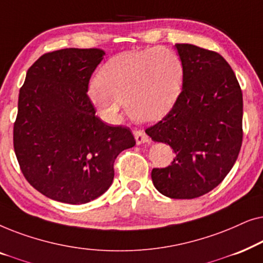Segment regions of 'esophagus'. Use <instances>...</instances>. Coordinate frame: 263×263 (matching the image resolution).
Masks as SVG:
<instances>
[{"mask_svg": "<svg viewBox=\"0 0 263 263\" xmlns=\"http://www.w3.org/2000/svg\"><path fill=\"white\" fill-rule=\"evenodd\" d=\"M134 136H135L136 143H138V145H142V143L149 141L148 135H147L146 133L142 132V130H135L134 132Z\"/></svg>", "mask_w": 263, "mask_h": 263, "instance_id": "obj_1", "label": "esophagus"}]
</instances>
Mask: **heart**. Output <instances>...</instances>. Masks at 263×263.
I'll list each match as a JSON object with an SVG mask.
<instances>
[{
    "label": "heart",
    "mask_w": 263,
    "mask_h": 263,
    "mask_svg": "<svg viewBox=\"0 0 263 263\" xmlns=\"http://www.w3.org/2000/svg\"><path fill=\"white\" fill-rule=\"evenodd\" d=\"M183 63L175 51L154 48L117 55L104 64L89 86L92 103L109 122H117L124 103L138 122H153L171 109L183 84Z\"/></svg>",
    "instance_id": "b5f03b06"
}]
</instances>
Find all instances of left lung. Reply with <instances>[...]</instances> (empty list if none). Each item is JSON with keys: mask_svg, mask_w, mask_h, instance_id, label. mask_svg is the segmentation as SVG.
Listing matches in <instances>:
<instances>
[{"mask_svg": "<svg viewBox=\"0 0 263 263\" xmlns=\"http://www.w3.org/2000/svg\"><path fill=\"white\" fill-rule=\"evenodd\" d=\"M175 46L184 70L182 92L146 134L170 146L176 157L151 176L163 195L195 199L220 184L236 163L243 139V97L221 55L192 44Z\"/></svg>", "mask_w": 263, "mask_h": 263, "instance_id": "8db88e82", "label": "left lung"}]
</instances>
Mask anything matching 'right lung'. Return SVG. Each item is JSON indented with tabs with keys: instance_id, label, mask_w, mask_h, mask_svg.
I'll return each instance as SVG.
<instances>
[{
	"instance_id": "1",
	"label": "right lung",
	"mask_w": 263,
	"mask_h": 263,
	"mask_svg": "<svg viewBox=\"0 0 263 263\" xmlns=\"http://www.w3.org/2000/svg\"><path fill=\"white\" fill-rule=\"evenodd\" d=\"M105 52L62 49L39 57L20 88L14 151L27 182L49 199L87 203L114 181V163L135 145L127 127L96 116L88 82Z\"/></svg>"
}]
</instances>
